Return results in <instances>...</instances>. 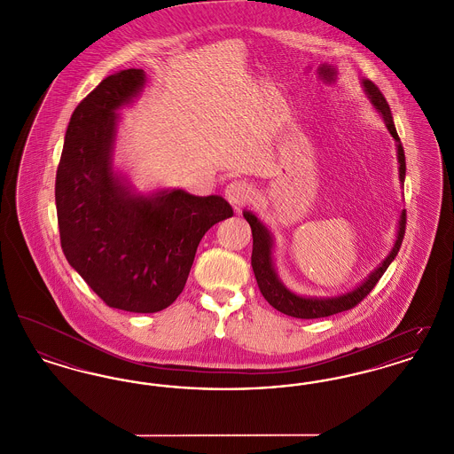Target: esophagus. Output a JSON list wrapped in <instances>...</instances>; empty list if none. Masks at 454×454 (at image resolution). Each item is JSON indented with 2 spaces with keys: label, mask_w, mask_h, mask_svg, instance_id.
I'll list each match as a JSON object with an SVG mask.
<instances>
[{
  "label": "esophagus",
  "mask_w": 454,
  "mask_h": 454,
  "mask_svg": "<svg viewBox=\"0 0 454 454\" xmlns=\"http://www.w3.org/2000/svg\"><path fill=\"white\" fill-rule=\"evenodd\" d=\"M224 195H226V199H228L233 206H243V204L252 202L255 192H254L252 184H248V182H245V180H233V182H230V184L226 185Z\"/></svg>",
  "instance_id": "esophagus-1"
}]
</instances>
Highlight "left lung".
<instances>
[{
    "label": "left lung",
    "mask_w": 454,
    "mask_h": 454,
    "mask_svg": "<svg viewBox=\"0 0 454 454\" xmlns=\"http://www.w3.org/2000/svg\"><path fill=\"white\" fill-rule=\"evenodd\" d=\"M364 88H366L367 95L371 97V102L374 104V107L378 108V112L383 115L385 124L391 132V136L398 143L396 146H398V163H400V182L403 184V180H405V152H403V146L400 143L398 132L395 129L388 102L383 97V93L380 91V88L376 87L372 82L364 80ZM243 216L248 221V224L252 228V237H254L252 267H254V274H255V279L259 284L262 296L267 300L270 306H274L278 311H281L284 315L294 317V318H304V320L324 318V317H330V315H335V313H340V311H347V309H352L354 306H357L359 302L363 301L367 294L374 289L378 281L381 279V276L388 269L389 263L396 257V254L402 247L403 237H405V226H407V211H402L400 230H398L396 243H395L391 254L387 259L383 260V263L357 289H354L352 293H347L344 296H339V298H326V300L320 298V300H317V298L296 296L289 289L284 287V284L278 279L274 265H272V241H270L269 231L252 213H243Z\"/></svg>",
    "instance_id": "8db88e82"
}]
</instances>
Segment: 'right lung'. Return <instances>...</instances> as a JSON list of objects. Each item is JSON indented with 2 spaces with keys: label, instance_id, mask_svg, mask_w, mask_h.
<instances>
[{
  "label": "right lung",
  "instance_id": "right-lung-1",
  "mask_svg": "<svg viewBox=\"0 0 454 454\" xmlns=\"http://www.w3.org/2000/svg\"><path fill=\"white\" fill-rule=\"evenodd\" d=\"M143 85V69H124L74 108L56 173V209L66 259L93 293L110 308L156 313L184 291L199 241L233 209L219 195L136 197L114 175L115 110Z\"/></svg>",
  "mask_w": 454,
  "mask_h": 454
}]
</instances>
